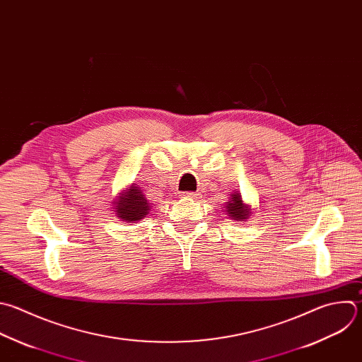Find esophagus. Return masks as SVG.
Segmentation results:
<instances>
[{
	"mask_svg": "<svg viewBox=\"0 0 362 362\" xmlns=\"http://www.w3.org/2000/svg\"><path fill=\"white\" fill-rule=\"evenodd\" d=\"M199 194L196 192H183L182 197H189V199H196Z\"/></svg>",
	"mask_w": 362,
	"mask_h": 362,
	"instance_id": "1",
	"label": "esophagus"
}]
</instances>
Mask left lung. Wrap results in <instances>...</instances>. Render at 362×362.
Returning <instances> with one entry per match:
<instances>
[{"mask_svg": "<svg viewBox=\"0 0 362 362\" xmlns=\"http://www.w3.org/2000/svg\"><path fill=\"white\" fill-rule=\"evenodd\" d=\"M226 211L228 213L230 217H233L234 220H238V221H245L250 214V210L243 204L242 196H240L238 193L231 194V199L228 202H226Z\"/></svg>", "mask_w": 362, "mask_h": 362, "instance_id": "8db88e82", "label": "left lung"}]
</instances>
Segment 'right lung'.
<instances>
[{
  "label": "right lung",
  "instance_id": "right-lung-1",
  "mask_svg": "<svg viewBox=\"0 0 362 362\" xmlns=\"http://www.w3.org/2000/svg\"><path fill=\"white\" fill-rule=\"evenodd\" d=\"M115 209L116 214H119L117 217L129 223L142 220L151 210L145 194L136 186H131V189H128V192L119 199Z\"/></svg>",
  "mask_w": 362,
  "mask_h": 362
}]
</instances>
